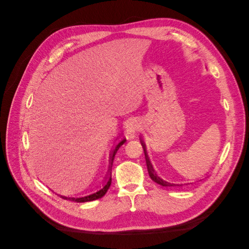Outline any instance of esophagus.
Returning a JSON list of instances; mask_svg holds the SVG:
<instances>
[{
	"instance_id": "1",
	"label": "esophagus",
	"mask_w": 249,
	"mask_h": 249,
	"mask_svg": "<svg viewBox=\"0 0 249 249\" xmlns=\"http://www.w3.org/2000/svg\"><path fill=\"white\" fill-rule=\"evenodd\" d=\"M140 129V125L138 124V122H136V120H131V122L129 123V124H127L126 126V131L127 133H129L130 136L134 137L135 134H136Z\"/></svg>"
}]
</instances>
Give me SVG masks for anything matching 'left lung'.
I'll return each mask as SVG.
<instances>
[{"mask_svg":"<svg viewBox=\"0 0 249 249\" xmlns=\"http://www.w3.org/2000/svg\"><path fill=\"white\" fill-rule=\"evenodd\" d=\"M141 143H142V146H143V150H144V154H145V160H146V165H147V170H148V175H149L150 178H152V179L154 180V182L158 183V184L161 185V186H164V187H172V186H176V185L170 184V183H168V182H165V180H163L162 178H160L159 177H158V176L156 175V172H155V170H154V168H153V166H152V164H150V162H149V160H148V158H147V155H146V152H145L144 143H143L142 141H141ZM178 186H182V185H178Z\"/></svg>","mask_w":249,"mask_h":249,"instance_id":"left-lung-1","label":"left lung"}]
</instances>
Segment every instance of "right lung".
<instances>
[{
  "instance_id": "obj_1",
  "label": "right lung",
  "mask_w": 249,
  "mask_h": 249,
  "mask_svg": "<svg viewBox=\"0 0 249 249\" xmlns=\"http://www.w3.org/2000/svg\"><path fill=\"white\" fill-rule=\"evenodd\" d=\"M125 142V140L124 139L122 142H119L118 144L116 145V147L113 149V152H112V156H111V164L113 163V160H114V156H115V154L117 153V150H118V148L122 146L124 143ZM110 170V169H109ZM111 182H112V178H111V176L109 177V179H108V182H107V184L104 186V188L103 189H101L100 191H97V192H95V193H93V194H90V195H87V196H84V197H80V198H72V197H65V196H61L62 198H64V199H67V200H72V201H76V202H86V201H91V200H95V199H99V198H101V197H103L105 194H106V192L108 191V189L110 188V185H111Z\"/></svg>"
}]
</instances>
